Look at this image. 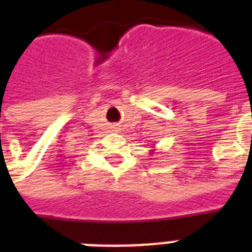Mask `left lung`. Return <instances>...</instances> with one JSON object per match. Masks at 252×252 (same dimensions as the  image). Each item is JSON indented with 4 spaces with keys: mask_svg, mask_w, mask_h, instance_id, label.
<instances>
[{
    "mask_svg": "<svg viewBox=\"0 0 252 252\" xmlns=\"http://www.w3.org/2000/svg\"><path fill=\"white\" fill-rule=\"evenodd\" d=\"M153 152H154V149H152V150H150V154H152V153H153Z\"/></svg>",
    "mask_w": 252,
    "mask_h": 252,
    "instance_id": "obj_1",
    "label": "left lung"
}]
</instances>
